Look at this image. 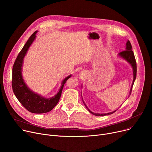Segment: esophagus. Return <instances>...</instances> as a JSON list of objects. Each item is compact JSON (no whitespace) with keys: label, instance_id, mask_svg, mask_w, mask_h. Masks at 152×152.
<instances>
[{"label":"esophagus","instance_id":"obj_1","mask_svg":"<svg viewBox=\"0 0 152 152\" xmlns=\"http://www.w3.org/2000/svg\"><path fill=\"white\" fill-rule=\"evenodd\" d=\"M80 76H81V77H82V73H80Z\"/></svg>","mask_w":152,"mask_h":152}]
</instances>
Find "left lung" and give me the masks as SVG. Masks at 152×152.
<instances>
[{"label":"left lung","mask_w":152,"mask_h":152,"mask_svg":"<svg viewBox=\"0 0 152 152\" xmlns=\"http://www.w3.org/2000/svg\"><path fill=\"white\" fill-rule=\"evenodd\" d=\"M132 49V46H131V43H130V42L129 40H128L126 42V43L125 50L119 53L118 54V56L119 58H122V59H124L125 61H126L128 62V63L131 65V66L132 67V71H133V72H133V80H132V85H131V88H130V90H129V95L131 93L132 88V86L134 85V81H135L136 78V72H137V66H136V59H135L134 55V53H133ZM82 101H83L85 106L86 107V109L88 110V111L90 112L91 113H92L93 115H96V116L109 115L112 114L113 113H114L116 110H117H117H114L113 112H109V113H94V112H91L90 109L88 108V107L86 106V104L84 102V101L83 99V98H82Z\"/></svg>","instance_id":"1"}]
</instances>
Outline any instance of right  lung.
<instances>
[{
	"label": "right lung",
	"mask_w": 152,
	"mask_h": 152,
	"mask_svg": "<svg viewBox=\"0 0 152 152\" xmlns=\"http://www.w3.org/2000/svg\"><path fill=\"white\" fill-rule=\"evenodd\" d=\"M37 32L35 31L31 35L15 60L12 70V88L18 100L25 109L31 113H44L51 111L56 105L64 84L72 75L70 74L63 79L58 93L51 97H43L35 93L26 85L22 75L24 59L36 38Z\"/></svg>",
	"instance_id": "obj_1"
}]
</instances>
